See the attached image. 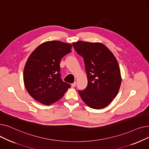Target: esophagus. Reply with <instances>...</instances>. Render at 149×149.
Wrapping results in <instances>:
<instances>
[{"label":"esophagus","mask_w":149,"mask_h":149,"mask_svg":"<svg viewBox=\"0 0 149 149\" xmlns=\"http://www.w3.org/2000/svg\"><path fill=\"white\" fill-rule=\"evenodd\" d=\"M76 84H77V83H76V81H75L74 83H72V84H71V86H72V88H74V87H75V86H76Z\"/></svg>","instance_id":"1"}]
</instances>
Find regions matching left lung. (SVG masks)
Returning <instances> with one entry per match:
<instances>
[{
    "mask_svg": "<svg viewBox=\"0 0 149 149\" xmlns=\"http://www.w3.org/2000/svg\"><path fill=\"white\" fill-rule=\"evenodd\" d=\"M83 58L88 86L79 95L89 107L103 109L117 95L121 83L120 67L112 52L101 43L78 41L72 43Z\"/></svg>",
    "mask_w": 149,
    "mask_h": 149,
    "instance_id": "1",
    "label": "left lung"
}]
</instances>
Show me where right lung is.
I'll return each mask as SVG.
<instances>
[{
    "label": "right lung",
    "instance_id": "obj_1",
    "mask_svg": "<svg viewBox=\"0 0 149 149\" xmlns=\"http://www.w3.org/2000/svg\"><path fill=\"white\" fill-rule=\"evenodd\" d=\"M71 44L49 41L38 46L25 64L23 81L29 95L45 105L59 100L70 85L61 79V59L71 52Z\"/></svg>",
    "mask_w": 149,
    "mask_h": 149
}]
</instances>
